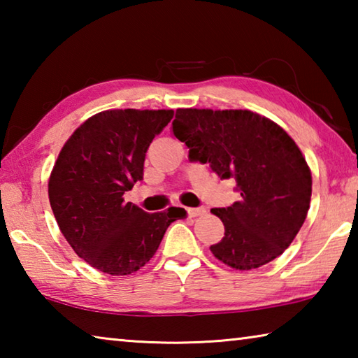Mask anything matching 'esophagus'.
<instances>
[{
    "label": "esophagus",
    "mask_w": 358,
    "mask_h": 358,
    "mask_svg": "<svg viewBox=\"0 0 358 358\" xmlns=\"http://www.w3.org/2000/svg\"><path fill=\"white\" fill-rule=\"evenodd\" d=\"M207 213V208L205 207H197V208H187V215L191 217H196V216H202Z\"/></svg>",
    "instance_id": "1"
}]
</instances>
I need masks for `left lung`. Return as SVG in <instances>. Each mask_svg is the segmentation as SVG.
Instances as JSON below:
<instances>
[{"label": "left lung", "mask_w": 358, "mask_h": 358, "mask_svg": "<svg viewBox=\"0 0 358 358\" xmlns=\"http://www.w3.org/2000/svg\"><path fill=\"white\" fill-rule=\"evenodd\" d=\"M189 159L210 164L221 180L235 178L241 199L213 208L224 237L213 256L235 270H252L287 250L306 220L311 171L290 136L251 110L178 108L172 123Z\"/></svg>", "instance_id": "8db88e82"}]
</instances>
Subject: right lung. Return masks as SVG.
I'll return each mask as SVG.
<instances>
[{
  "label": "right lung",
  "instance_id": "add662e5",
  "mask_svg": "<svg viewBox=\"0 0 358 358\" xmlns=\"http://www.w3.org/2000/svg\"><path fill=\"white\" fill-rule=\"evenodd\" d=\"M173 110L115 108L93 115L64 143L48 178V201L72 250L102 273L131 275L155 256L167 227L186 216L147 213L124 202L143 180L145 153Z\"/></svg>",
  "mask_w": 358,
  "mask_h": 358
}]
</instances>
